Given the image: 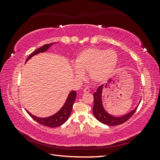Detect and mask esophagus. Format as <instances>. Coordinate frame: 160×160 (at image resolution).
Instances as JSON below:
<instances>
[{
  "label": "esophagus",
  "instance_id": "34e87169",
  "mask_svg": "<svg viewBox=\"0 0 160 160\" xmlns=\"http://www.w3.org/2000/svg\"><path fill=\"white\" fill-rule=\"evenodd\" d=\"M83 92H84V93H89V92H90V89L88 88H85L83 89Z\"/></svg>",
  "mask_w": 160,
  "mask_h": 160
}]
</instances>
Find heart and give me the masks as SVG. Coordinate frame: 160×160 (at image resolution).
<instances>
[{
  "label": "heart",
  "mask_w": 160,
  "mask_h": 160,
  "mask_svg": "<svg viewBox=\"0 0 160 160\" xmlns=\"http://www.w3.org/2000/svg\"><path fill=\"white\" fill-rule=\"evenodd\" d=\"M118 61V54L113 50L93 47L81 51L74 61V73L82 78V72H88L89 79L97 83L105 81L114 71Z\"/></svg>",
  "instance_id": "b5f03b06"
}]
</instances>
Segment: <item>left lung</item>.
<instances>
[{
	"label": "left lung",
	"instance_id": "left-lung-1",
	"mask_svg": "<svg viewBox=\"0 0 160 160\" xmlns=\"http://www.w3.org/2000/svg\"><path fill=\"white\" fill-rule=\"evenodd\" d=\"M111 80L109 81L111 82ZM103 85H101L97 89V91L93 93V98H94V103H93V113L99 122L102 123L105 125H111V126H115V125H118L123 123L132 117V116L135 113L138 107V105L136 108L133 110L131 111L128 113L125 114L122 117H114V116L110 115L106 111L103 106L102 103V99H101V95H102V91L103 89ZM105 87H107V84L105 85Z\"/></svg>",
	"mask_w": 160,
	"mask_h": 160
}]
</instances>
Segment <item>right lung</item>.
I'll return each instance as SVG.
<instances>
[{
  "label": "right lung",
  "instance_id": "add662e5",
  "mask_svg": "<svg viewBox=\"0 0 160 160\" xmlns=\"http://www.w3.org/2000/svg\"><path fill=\"white\" fill-rule=\"evenodd\" d=\"M54 43L55 42L50 43V44H46L45 45L42 46L41 47L38 48V49L32 52L31 54L28 57L26 62L28 60H29L34 55H36L40 52H45L52 44H54ZM76 96H77V93L75 91H71L70 93L68 95V98H67L65 101V104L61 108V109L59 111H57L55 114L50 116V117L44 118H38L35 115H32L31 113L28 112L27 110V112L34 120L36 121L37 122L42 125H45V126L49 127V128L59 127L60 125L63 124L69 118L71 111H72V105H73L74 101L76 99Z\"/></svg>",
  "mask_w": 160,
  "mask_h": 160
}]
</instances>
